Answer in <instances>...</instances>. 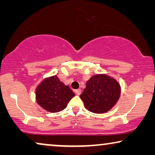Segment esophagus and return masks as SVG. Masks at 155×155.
I'll use <instances>...</instances> for the list:
<instances>
[{"label": "esophagus", "instance_id": "esophagus-1", "mask_svg": "<svg viewBox=\"0 0 155 155\" xmlns=\"http://www.w3.org/2000/svg\"><path fill=\"white\" fill-rule=\"evenodd\" d=\"M75 92L77 95H80V94H81V90L80 89H78V90H75Z\"/></svg>", "mask_w": 155, "mask_h": 155}]
</instances>
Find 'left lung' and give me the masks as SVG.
<instances>
[{
    "mask_svg": "<svg viewBox=\"0 0 155 155\" xmlns=\"http://www.w3.org/2000/svg\"><path fill=\"white\" fill-rule=\"evenodd\" d=\"M120 95L119 83L109 75L99 74L87 82L86 87L80 97L88 111L103 114L114 107Z\"/></svg>",
    "mask_w": 155,
    "mask_h": 155,
    "instance_id": "1",
    "label": "left lung"
}]
</instances>
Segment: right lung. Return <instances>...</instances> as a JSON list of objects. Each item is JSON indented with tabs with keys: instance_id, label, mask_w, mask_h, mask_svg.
Instances as JSON below:
<instances>
[{
	"instance_id": "1",
	"label": "right lung",
	"mask_w": 155,
	"mask_h": 155,
	"mask_svg": "<svg viewBox=\"0 0 155 155\" xmlns=\"http://www.w3.org/2000/svg\"><path fill=\"white\" fill-rule=\"evenodd\" d=\"M75 96L68 86L57 75L46 78L36 89V100L46 111L56 113L65 109L68 103Z\"/></svg>"
}]
</instances>
